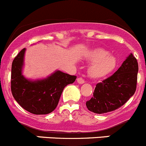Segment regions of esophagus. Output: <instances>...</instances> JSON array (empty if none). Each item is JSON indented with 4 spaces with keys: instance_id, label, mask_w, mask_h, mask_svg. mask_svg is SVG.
I'll return each mask as SVG.
<instances>
[{
    "instance_id": "1",
    "label": "esophagus",
    "mask_w": 146,
    "mask_h": 146,
    "mask_svg": "<svg viewBox=\"0 0 146 146\" xmlns=\"http://www.w3.org/2000/svg\"><path fill=\"white\" fill-rule=\"evenodd\" d=\"M77 82L79 84H83V83H84V80L82 77H79V78H77Z\"/></svg>"
}]
</instances>
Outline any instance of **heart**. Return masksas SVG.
I'll use <instances>...</instances> for the list:
<instances>
[{
    "mask_svg": "<svg viewBox=\"0 0 146 146\" xmlns=\"http://www.w3.org/2000/svg\"><path fill=\"white\" fill-rule=\"evenodd\" d=\"M89 59L93 63L88 69V74L92 78L100 79L110 74L117 64V58L102 48H96L91 51Z\"/></svg>",
    "mask_w": 146,
    "mask_h": 146,
    "instance_id": "heart-1",
    "label": "heart"
}]
</instances>
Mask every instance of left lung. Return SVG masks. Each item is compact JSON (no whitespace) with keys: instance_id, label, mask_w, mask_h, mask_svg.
<instances>
[{"instance_id":"1","label":"left lung","mask_w":146,"mask_h":146,"mask_svg":"<svg viewBox=\"0 0 146 146\" xmlns=\"http://www.w3.org/2000/svg\"><path fill=\"white\" fill-rule=\"evenodd\" d=\"M138 72V61L130 54L112 75L96 84L92 98L86 102L89 110L103 114L123 106L136 90Z\"/></svg>"}]
</instances>
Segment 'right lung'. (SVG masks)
Masks as SVG:
<instances>
[{"mask_svg":"<svg viewBox=\"0 0 146 146\" xmlns=\"http://www.w3.org/2000/svg\"><path fill=\"white\" fill-rule=\"evenodd\" d=\"M23 48L12 62L11 89L16 102L26 110L35 115H46L54 111L66 85L74 82L77 77L56 71L47 78L30 81L22 75Z\"/></svg>","mask_w":146,"mask_h":146,"instance_id":"add662e5","label":"right lung"}]
</instances>
